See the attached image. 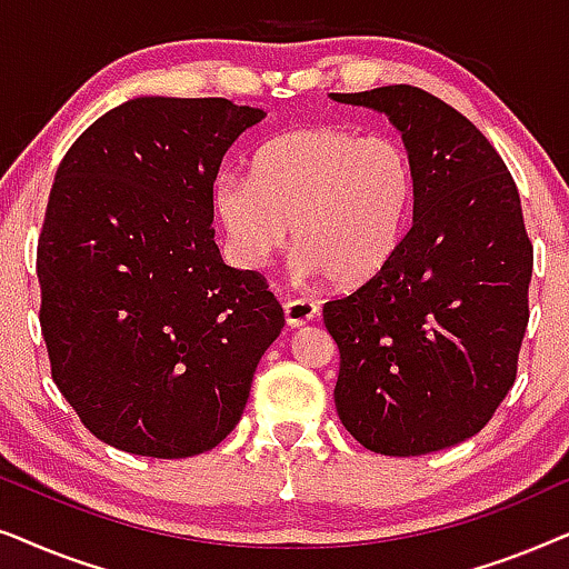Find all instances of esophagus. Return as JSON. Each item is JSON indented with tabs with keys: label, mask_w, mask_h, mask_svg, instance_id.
Masks as SVG:
<instances>
[{
	"label": "esophagus",
	"mask_w": 569,
	"mask_h": 569,
	"mask_svg": "<svg viewBox=\"0 0 569 569\" xmlns=\"http://www.w3.org/2000/svg\"><path fill=\"white\" fill-rule=\"evenodd\" d=\"M283 315H286V322H289L291 328H301V325L315 320L317 305H315V301H307V299H291V301H286Z\"/></svg>",
	"instance_id": "1"
}]
</instances>
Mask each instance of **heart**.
<instances>
[{"instance_id":"1","label":"heart","mask_w":569,"mask_h":569,"mask_svg":"<svg viewBox=\"0 0 569 569\" xmlns=\"http://www.w3.org/2000/svg\"><path fill=\"white\" fill-rule=\"evenodd\" d=\"M416 200V169L392 134L307 127L264 142L249 177L226 173L213 187L216 218L233 260L262 268L293 229L307 276L361 283L398 252Z\"/></svg>"}]
</instances>
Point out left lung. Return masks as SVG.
Returning <instances> with one entry per match:
<instances>
[{
    "label": "left lung",
    "mask_w": 569,
    "mask_h": 569,
    "mask_svg": "<svg viewBox=\"0 0 569 569\" xmlns=\"http://www.w3.org/2000/svg\"><path fill=\"white\" fill-rule=\"evenodd\" d=\"M388 113L416 169L413 223L385 268L322 307L338 343L336 408L380 456H427L479 435L518 375L533 244L495 146L413 86L330 93Z\"/></svg>",
    "instance_id": "1"
}]
</instances>
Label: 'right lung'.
<instances>
[{"label": "right lung", "mask_w": 569, "mask_h": 569, "mask_svg": "<svg viewBox=\"0 0 569 569\" xmlns=\"http://www.w3.org/2000/svg\"><path fill=\"white\" fill-rule=\"evenodd\" d=\"M262 109L146 96L59 163L36 272L51 377L86 429L146 458L213 450L283 328L260 272L216 244L213 181Z\"/></svg>", "instance_id": "1"}]
</instances>
